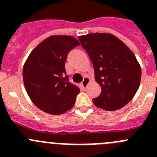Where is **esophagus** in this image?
I'll return each instance as SVG.
<instances>
[{
	"label": "esophagus",
	"instance_id": "34e87169",
	"mask_svg": "<svg viewBox=\"0 0 157 157\" xmlns=\"http://www.w3.org/2000/svg\"><path fill=\"white\" fill-rule=\"evenodd\" d=\"M89 82H90V78H89L88 77H84V78H83V81L82 82V83H81L82 86L84 89L86 88L87 86H88V84H89Z\"/></svg>",
	"mask_w": 157,
	"mask_h": 157
}]
</instances>
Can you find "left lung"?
Masks as SVG:
<instances>
[{
	"mask_svg": "<svg viewBox=\"0 0 157 157\" xmlns=\"http://www.w3.org/2000/svg\"><path fill=\"white\" fill-rule=\"evenodd\" d=\"M94 68L101 93L93 102L106 111H115L129 103L140 86L141 69L134 54L111 34L95 33L78 37Z\"/></svg>",
	"mask_w": 157,
	"mask_h": 157,
	"instance_id": "8db88e82",
	"label": "left lung"
}]
</instances>
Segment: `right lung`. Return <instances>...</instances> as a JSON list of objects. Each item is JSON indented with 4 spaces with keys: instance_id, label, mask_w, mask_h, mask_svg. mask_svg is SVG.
<instances>
[{
    "instance_id": "right-lung-1",
    "label": "right lung",
    "mask_w": 157,
    "mask_h": 157,
    "mask_svg": "<svg viewBox=\"0 0 157 157\" xmlns=\"http://www.w3.org/2000/svg\"><path fill=\"white\" fill-rule=\"evenodd\" d=\"M78 45L71 36L53 35L29 55L23 66V82L32 102L43 112L63 114L74 106L80 90L69 82L65 61L69 52Z\"/></svg>"
}]
</instances>
